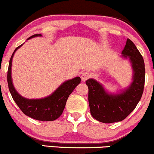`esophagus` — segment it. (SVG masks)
Listing matches in <instances>:
<instances>
[{"label":"esophagus","mask_w":154,"mask_h":154,"mask_svg":"<svg viewBox=\"0 0 154 154\" xmlns=\"http://www.w3.org/2000/svg\"><path fill=\"white\" fill-rule=\"evenodd\" d=\"M91 76V74L89 72H84L82 74V80L83 82H86Z\"/></svg>","instance_id":"esophagus-1"}]
</instances>
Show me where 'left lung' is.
I'll return each mask as SVG.
<instances>
[{
  "mask_svg": "<svg viewBox=\"0 0 154 154\" xmlns=\"http://www.w3.org/2000/svg\"><path fill=\"white\" fill-rule=\"evenodd\" d=\"M122 54V58L129 60L132 69V81L127 87L112 93L95 79H89L86 82L89 88L91 114L103 123H114L127 118L137 106L143 92L146 75L144 60L129 38Z\"/></svg>",
  "mask_w": 154,
  "mask_h": 154,
  "instance_id": "left-lung-1",
  "label": "left lung"
}]
</instances>
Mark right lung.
I'll list each match as a JSON object with an SVG mask.
<instances>
[{
    "instance_id": "1",
    "label": "right lung",
    "mask_w": 154,
    "mask_h": 154,
    "mask_svg": "<svg viewBox=\"0 0 154 154\" xmlns=\"http://www.w3.org/2000/svg\"><path fill=\"white\" fill-rule=\"evenodd\" d=\"M41 37V34H35L28 38L27 40L35 37ZM23 45L16 48L12 54L9 61L8 69L7 81L8 89L11 93L12 98L14 100L19 108L27 116L35 120L54 121L58 119L63 113L67 100L72 91L81 83V78L77 76L70 80L63 82L52 94L40 99H27L20 95L14 88L11 78L12 59L14 53L19 48Z\"/></svg>"
}]
</instances>
